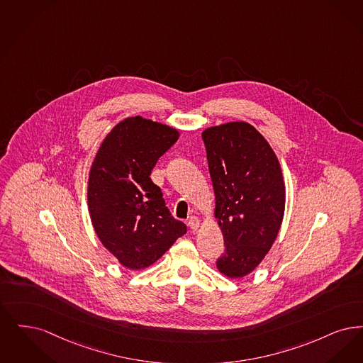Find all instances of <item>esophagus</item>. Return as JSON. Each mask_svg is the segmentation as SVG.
Returning <instances> with one entry per match:
<instances>
[{
    "label": "esophagus",
    "mask_w": 363,
    "mask_h": 363,
    "mask_svg": "<svg viewBox=\"0 0 363 363\" xmlns=\"http://www.w3.org/2000/svg\"><path fill=\"white\" fill-rule=\"evenodd\" d=\"M187 225H189V229L196 230V229L199 228V218L195 217V216H191L189 218V222H187Z\"/></svg>",
    "instance_id": "obj_1"
}]
</instances>
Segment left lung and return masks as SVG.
Here are the masks:
<instances>
[{"label":"left lung","instance_id":"left-lung-1","mask_svg":"<svg viewBox=\"0 0 363 363\" xmlns=\"http://www.w3.org/2000/svg\"><path fill=\"white\" fill-rule=\"evenodd\" d=\"M202 138L225 244L217 267L242 278L264 259L281 229L286 195L279 161L245 122L210 127Z\"/></svg>","mask_w":363,"mask_h":363}]
</instances>
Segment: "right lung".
Segmentation results:
<instances>
[{"label": "right lung", "mask_w": 363, "mask_h": 363, "mask_svg": "<svg viewBox=\"0 0 363 363\" xmlns=\"http://www.w3.org/2000/svg\"><path fill=\"white\" fill-rule=\"evenodd\" d=\"M179 138L172 127L127 118L99 147L88 182L96 235L121 264L141 269L167 252L187 226L174 220L150 174Z\"/></svg>", "instance_id": "1"}]
</instances>
